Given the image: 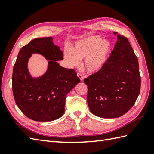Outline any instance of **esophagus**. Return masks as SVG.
Wrapping results in <instances>:
<instances>
[{"mask_svg":"<svg viewBox=\"0 0 154 154\" xmlns=\"http://www.w3.org/2000/svg\"><path fill=\"white\" fill-rule=\"evenodd\" d=\"M77 77L79 78L80 80H81V81H83V75L81 74V73H77Z\"/></svg>","mask_w":154,"mask_h":154,"instance_id":"1","label":"esophagus"}]
</instances>
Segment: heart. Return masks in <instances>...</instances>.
Segmentation results:
<instances>
[{
  "label": "heart",
  "instance_id": "heart-1",
  "mask_svg": "<svg viewBox=\"0 0 154 154\" xmlns=\"http://www.w3.org/2000/svg\"><path fill=\"white\" fill-rule=\"evenodd\" d=\"M111 51V44L100 36H91L77 42L74 48L65 50L64 57L70 66H77L85 57L83 66L90 73L99 71L105 64Z\"/></svg>",
  "mask_w": 154,
  "mask_h": 154
}]
</instances>
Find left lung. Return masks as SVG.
Wrapping results in <instances>:
<instances>
[{
	"label": "left lung",
	"mask_w": 154,
	"mask_h": 154,
	"mask_svg": "<svg viewBox=\"0 0 154 154\" xmlns=\"http://www.w3.org/2000/svg\"><path fill=\"white\" fill-rule=\"evenodd\" d=\"M114 34L118 41L105 64L84 79L91 112L104 119L126 114L134 104L141 85L138 58L128 40Z\"/></svg>",
	"instance_id": "8db88e82"
}]
</instances>
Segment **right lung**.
<instances>
[{"mask_svg":"<svg viewBox=\"0 0 154 154\" xmlns=\"http://www.w3.org/2000/svg\"><path fill=\"white\" fill-rule=\"evenodd\" d=\"M32 53L49 60L47 71L37 78H32L27 69ZM63 58V52L51 37L34 39L20 50L13 68L12 89L16 105L29 119L49 122L63 114L66 95L80 79L73 69L59 65L57 61Z\"/></svg>","mask_w":154,"mask_h":154,"instance_id":"right-lung-1","label":"right lung"}]
</instances>
